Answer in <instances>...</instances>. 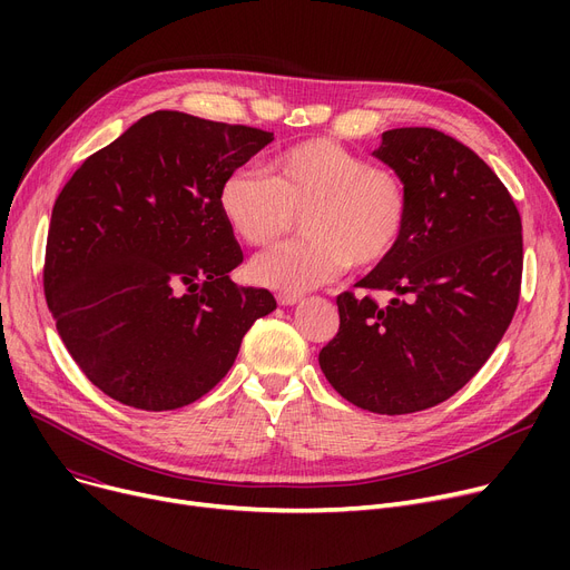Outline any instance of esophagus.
Here are the masks:
<instances>
[{
    "label": "esophagus",
    "instance_id": "obj_1",
    "mask_svg": "<svg viewBox=\"0 0 570 570\" xmlns=\"http://www.w3.org/2000/svg\"><path fill=\"white\" fill-rule=\"evenodd\" d=\"M301 301H303V297H301V295H293V293H279V295H277V303H279L282 307L297 305Z\"/></svg>",
    "mask_w": 570,
    "mask_h": 570
}]
</instances>
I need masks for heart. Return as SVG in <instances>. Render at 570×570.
Wrapping results in <instances>:
<instances>
[{
    "label": "heart",
    "mask_w": 570,
    "mask_h": 570,
    "mask_svg": "<svg viewBox=\"0 0 570 570\" xmlns=\"http://www.w3.org/2000/svg\"><path fill=\"white\" fill-rule=\"evenodd\" d=\"M219 209L254 247L277 243L303 215L305 237L256 256L249 267L254 282L295 295L333 282L351 263L370 269L391 258L404 239L411 198L397 170L337 140L312 138L277 155L269 175L228 173Z\"/></svg>",
    "instance_id": "heart-1"
}]
</instances>
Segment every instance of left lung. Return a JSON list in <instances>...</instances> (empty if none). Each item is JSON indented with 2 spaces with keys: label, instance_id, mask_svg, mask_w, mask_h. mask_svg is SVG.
<instances>
[{
  "label": "left lung",
  "instance_id": "obj_1",
  "mask_svg": "<svg viewBox=\"0 0 570 570\" xmlns=\"http://www.w3.org/2000/svg\"><path fill=\"white\" fill-rule=\"evenodd\" d=\"M374 157L397 170L411 213L402 245L337 295L340 333L318 365L351 404L402 415L453 397L513 321L522 284V219L494 170L430 127L383 134Z\"/></svg>",
  "mask_w": 570,
  "mask_h": 570
}]
</instances>
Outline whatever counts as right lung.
<instances>
[{"label": "right lung", "instance_id": "obj_1", "mask_svg": "<svg viewBox=\"0 0 570 570\" xmlns=\"http://www.w3.org/2000/svg\"><path fill=\"white\" fill-rule=\"evenodd\" d=\"M275 136L177 110L140 117L71 175L46 245L57 333L101 393L142 411L200 400L277 307L228 273L243 249L219 209L224 177Z\"/></svg>", "mask_w": 570, "mask_h": 570}]
</instances>
